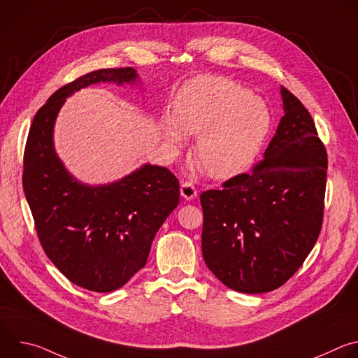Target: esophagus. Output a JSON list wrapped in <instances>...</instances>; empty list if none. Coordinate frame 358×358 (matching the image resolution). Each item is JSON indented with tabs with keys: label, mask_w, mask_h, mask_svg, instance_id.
I'll return each instance as SVG.
<instances>
[{
	"label": "esophagus",
	"mask_w": 358,
	"mask_h": 358,
	"mask_svg": "<svg viewBox=\"0 0 358 358\" xmlns=\"http://www.w3.org/2000/svg\"><path fill=\"white\" fill-rule=\"evenodd\" d=\"M180 192H181V196H182L184 199H187V201L195 199V198H196V195H198V192H196L195 187H194V185H192V182H189V181H185V182H182V184H181V189H180Z\"/></svg>",
	"instance_id": "1"
}]
</instances>
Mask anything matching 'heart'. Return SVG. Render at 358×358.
Masks as SVG:
<instances>
[{
    "label": "heart",
    "instance_id": "1",
    "mask_svg": "<svg viewBox=\"0 0 358 358\" xmlns=\"http://www.w3.org/2000/svg\"><path fill=\"white\" fill-rule=\"evenodd\" d=\"M271 123V110L261 97L229 78L203 75L181 89L162 136L170 145L182 147L187 134H198V166L214 178H227L258 155Z\"/></svg>",
    "mask_w": 358,
    "mask_h": 358
}]
</instances>
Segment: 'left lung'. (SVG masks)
I'll use <instances>...</instances> for the list:
<instances>
[{
    "label": "left lung",
    "instance_id": "8db88e82",
    "mask_svg": "<svg viewBox=\"0 0 358 358\" xmlns=\"http://www.w3.org/2000/svg\"><path fill=\"white\" fill-rule=\"evenodd\" d=\"M283 116L264 160L201 194L202 257L229 289H278L313 249L323 221L327 152L301 101L280 86Z\"/></svg>",
    "mask_w": 358,
    "mask_h": 358
}]
</instances>
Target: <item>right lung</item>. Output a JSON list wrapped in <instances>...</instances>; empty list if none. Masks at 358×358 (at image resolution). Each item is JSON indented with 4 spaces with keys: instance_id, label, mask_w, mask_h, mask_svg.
<instances>
[{
    "instance_id": "right-lung-1",
    "label": "right lung",
    "mask_w": 358,
    "mask_h": 358,
    "mask_svg": "<svg viewBox=\"0 0 358 358\" xmlns=\"http://www.w3.org/2000/svg\"><path fill=\"white\" fill-rule=\"evenodd\" d=\"M97 83L138 86L133 68L99 69L65 85L38 110L24 155V191L42 248L75 285L108 293L144 268L152 239L180 202L166 167L144 163L108 184L73 177L55 150V122L68 97Z\"/></svg>"
}]
</instances>
